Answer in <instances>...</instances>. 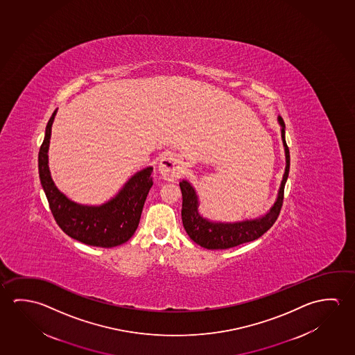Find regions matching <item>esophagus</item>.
Wrapping results in <instances>:
<instances>
[{"instance_id": "34e87169", "label": "esophagus", "mask_w": 355, "mask_h": 355, "mask_svg": "<svg viewBox=\"0 0 355 355\" xmlns=\"http://www.w3.org/2000/svg\"><path fill=\"white\" fill-rule=\"evenodd\" d=\"M159 173L166 180H178L183 173V166L180 158L172 153L166 155L159 162Z\"/></svg>"}]
</instances>
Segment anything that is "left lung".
Instances as JSON below:
<instances>
[{
    "instance_id": "1",
    "label": "left lung",
    "mask_w": 355,
    "mask_h": 355,
    "mask_svg": "<svg viewBox=\"0 0 355 355\" xmlns=\"http://www.w3.org/2000/svg\"><path fill=\"white\" fill-rule=\"evenodd\" d=\"M281 125V137L285 147L286 168L281 187H279L277 199L273 203L271 209L260 218L250 220L236 221V223H221L211 221L204 218L199 213V199L197 192L188 180L180 182L182 191V221L187 234L196 244L209 250L219 249H230L238 245L254 241L260 238L272 227L275 221L279 218L281 207L284 203V192H285L286 180L290 172V150L287 147L285 139V122L282 117L279 116Z\"/></svg>"
}]
</instances>
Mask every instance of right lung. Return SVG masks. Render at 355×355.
<instances>
[{"instance_id": "right-lung-1", "label": "right lung", "mask_w": 355, "mask_h": 355, "mask_svg": "<svg viewBox=\"0 0 355 355\" xmlns=\"http://www.w3.org/2000/svg\"><path fill=\"white\" fill-rule=\"evenodd\" d=\"M55 114L57 110L48 121L38 153L41 184L54 219L67 235L83 244L114 248L126 243L139 227L146 198L153 184V167L135 173L115 197L101 205H83L70 200L54 184L48 166V148Z\"/></svg>"}]
</instances>
